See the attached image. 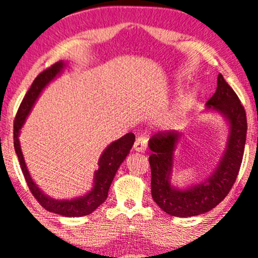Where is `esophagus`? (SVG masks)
I'll list each match as a JSON object with an SVG mask.
<instances>
[{
    "label": "esophagus",
    "instance_id": "34e87169",
    "mask_svg": "<svg viewBox=\"0 0 258 258\" xmlns=\"http://www.w3.org/2000/svg\"><path fill=\"white\" fill-rule=\"evenodd\" d=\"M146 148H148V139L144 138V137H139L136 140L135 145H133V150L137 152H144Z\"/></svg>",
    "mask_w": 258,
    "mask_h": 258
}]
</instances>
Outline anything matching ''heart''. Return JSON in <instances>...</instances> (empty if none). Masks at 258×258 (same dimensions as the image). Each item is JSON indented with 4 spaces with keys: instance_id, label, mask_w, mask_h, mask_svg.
<instances>
[{
    "instance_id": "b5f03b06",
    "label": "heart",
    "mask_w": 258,
    "mask_h": 258,
    "mask_svg": "<svg viewBox=\"0 0 258 258\" xmlns=\"http://www.w3.org/2000/svg\"><path fill=\"white\" fill-rule=\"evenodd\" d=\"M195 97H197V94L191 93L190 95L182 97L181 100H178V102L176 103L170 112L168 113L167 115V121L169 125H176V123H180L183 121V119L187 115L189 109L193 106Z\"/></svg>"
}]
</instances>
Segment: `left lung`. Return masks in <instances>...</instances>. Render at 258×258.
<instances>
[{
    "label": "left lung",
    "instance_id": "8db88e82",
    "mask_svg": "<svg viewBox=\"0 0 258 258\" xmlns=\"http://www.w3.org/2000/svg\"><path fill=\"white\" fill-rule=\"evenodd\" d=\"M204 112L219 114L227 128L224 152L216 168L204 181L185 187L172 183L175 151L184 138V132L157 133L149 140L152 199L169 216L195 217L216 207L229 194L242 164L246 140V114L223 75H218L217 90L206 102Z\"/></svg>",
    "mask_w": 258,
    "mask_h": 258
}]
</instances>
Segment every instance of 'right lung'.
<instances>
[{
  "label": "right lung",
  "instance_id": "add662e5",
  "mask_svg": "<svg viewBox=\"0 0 258 258\" xmlns=\"http://www.w3.org/2000/svg\"><path fill=\"white\" fill-rule=\"evenodd\" d=\"M68 63L64 60L57 61L51 68L39 74L38 77L33 81L31 88H29L27 94L22 100L18 114H16L14 122V149L19 162H20L26 182H27L32 194L39 201V204L48 212L56 213L61 217L71 218L88 216V214L93 213L100 205H102L107 200L109 187L112 184L114 176H115L121 163L125 161L127 155L131 151L132 146L135 144L136 137L131 132L127 133V135L122 136L121 138L115 140V142L110 143L103 150L99 158V162H97L99 169L94 172L93 187L88 193L73 199H54L47 195L45 191H42V189L35 183L33 177L29 174L19 137H20L21 128L24 127L26 120H27L29 113L33 109L39 96L41 95V93L48 84L53 82L63 73Z\"/></svg>",
  "mask_w": 258,
  "mask_h": 258
}]
</instances>
